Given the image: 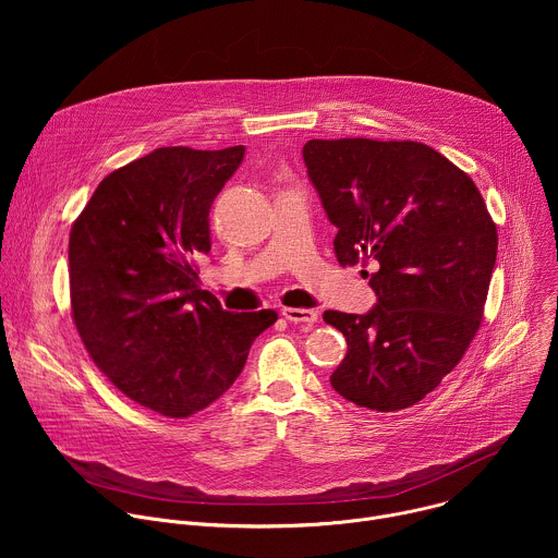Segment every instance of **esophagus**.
<instances>
[{
    "instance_id": "1",
    "label": "esophagus",
    "mask_w": 558,
    "mask_h": 558,
    "mask_svg": "<svg viewBox=\"0 0 558 558\" xmlns=\"http://www.w3.org/2000/svg\"><path fill=\"white\" fill-rule=\"evenodd\" d=\"M282 317H284V320L293 323V325H313V323H317V311L284 306L282 308Z\"/></svg>"
}]
</instances>
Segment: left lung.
I'll use <instances>...</instances> for the list:
<instances>
[{"instance_id": "obj_1", "label": "left lung", "mask_w": 558, "mask_h": 558, "mask_svg": "<svg viewBox=\"0 0 558 558\" xmlns=\"http://www.w3.org/2000/svg\"><path fill=\"white\" fill-rule=\"evenodd\" d=\"M302 156L338 227V263H375L368 313L325 311L349 347L331 386L362 409H409L480 331L497 225L472 179L424 143L311 138Z\"/></svg>"}]
</instances>
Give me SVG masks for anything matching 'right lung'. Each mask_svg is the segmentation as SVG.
Here are the masks:
<instances>
[{"label": "right lung", "mask_w": 558, "mask_h": 558, "mask_svg": "<svg viewBox=\"0 0 558 558\" xmlns=\"http://www.w3.org/2000/svg\"><path fill=\"white\" fill-rule=\"evenodd\" d=\"M245 147H158L108 174L70 229L74 327L132 402L183 420L245 368L271 308L231 313L198 287L209 209Z\"/></svg>", "instance_id": "obj_1"}]
</instances>
